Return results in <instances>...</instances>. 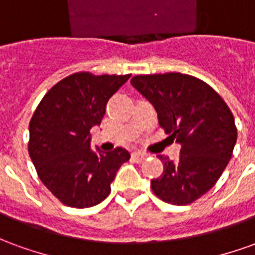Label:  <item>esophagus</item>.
Masks as SVG:
<instances>
[{"label":"esophagus","mask_w":255,"mask_h":255,"mask_svg":"<svg viewBox=\"0 0 255 255\" xmlns=\"http://www.w3.org/2000/svg\"><path fill=\"white\" fill-rule=\"evenodd\" d=\"M146 157H147V155L144 154V153H140V151H135V153H132V160L135 161V162H142Z\"/></svg>","instance_id":"esophagus-1"}]
</instances>
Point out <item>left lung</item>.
I'll list each match as a JSON object with an SVG mask.
<instances>
[{
  "instance_id": "left-lung-1",
  "label": "left lung",
  "mask_w": 255,
  "mask_h": 255,
  "mask_svg": "<svg viewBox=\"0 0 255 255\" xmlns=\"http://www.w3.org/2000/svg\"><path fill=\"white\" fill-rule=\"evenodd\" d=\"M131 84L182 146L177 161L160 157L164 172L151 180L153 192L172 205L194 202L213 187L232 157L238 131L230 108L209 84L184 73L138 75Z\"/></svg>"
}]
</instances>
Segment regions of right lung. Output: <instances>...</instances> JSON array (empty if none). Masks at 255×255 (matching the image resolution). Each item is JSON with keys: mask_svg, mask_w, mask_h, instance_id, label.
Segmentation results:
<instances>
[{"mask_svg": "<svg viewBox=\"0 0 255 255\" xmlns=\"http://www.w3.org/2000/svg\"><path fill=\"white\" fill-rule=\"evenodd\" d=\"M129 75L73 73L47 91L31 119L28 153L38 176L71 208H91L111 192L119 168L129 160L123 147L91 149L90 129L100 126L112 95Z\"/></svg>", "mask_w": 255, "mask_h": 255, "instance_id": "add662e5", "label": "right lung"}]
</instances>
